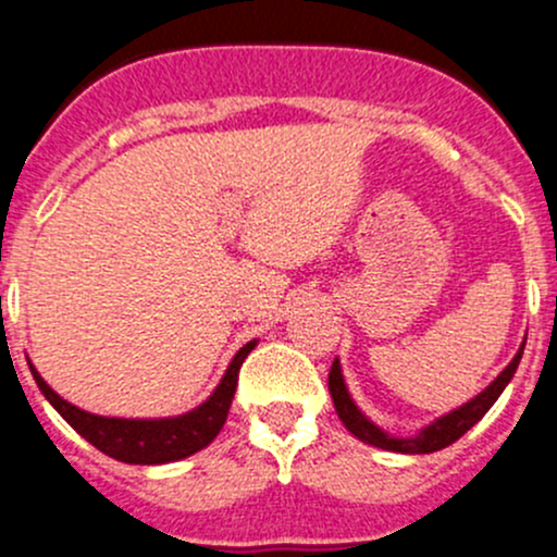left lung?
Returning <instances> with one entry per match:
<instances>
[{
    "label": "left lung",
    "instance_id": "1",
    "mask_svg": "<svg viewBox=\"0 0 557 557\" xmlns=\"http://www.w3.org/2000/svg\"><path fill=\"white\" fill-rule=\"evenodd\" d=\"M522 347H525V342L520 345L518 356L509 361V367L504 369L502 374H498L496 380H493L491 385L485 387L482 393H476L471 401L460 404L458 409H453V412L442 414V418H436L434 423H429L425 429H420L414 436H393L387 434V431L380 429V425H374L372 420L367 418V414L361 412V409L356 407V401H352L350 391H347L345 385V377H342V367H339V358H336L334 363H331V372H329V391H331V398H334V409L336 414H339V420L345 423V429L350 431L352 436H358L361 442H367V445L372 447H380V450H391V453H404V455H425V453H436L442 450V447L453 445V442H458L460 436L466 434V431L471 429V425H476L482 420V414L487 412V409L496 404V398L502 396L504 387L509 385V380L515 377V372H518V363L522 358Z\"/></svg>",
    "mask_w": 557,
    "mask_h": 557
}]
</instances>
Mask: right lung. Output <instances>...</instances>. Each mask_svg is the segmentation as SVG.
Instances as JSON below:
<instances>
[{
    "label": "right lung",
    "instance_id": "1",
    "mask_svg": "<svg viewBox=\"0 0 557 557\" xmlns=\"http://www.w3.org/2000/svg\"><path fill=\"white\" fill-rule=\"evenodd\" d=\"M258 342H247L239 347L237 356L228 363L226 374L221 377L212 396L205 404H199L190 412L177 414V418H102V414H91L86 409L75 407V404L64 401L59 393L53 391L39 372L29 363L35 383L42 396L53 404L55 412L77 431L86 442H91L97 450H102L110 458L121 460V463H137V466H159L172 463V460H183L188 455L205 450L218 434H221L223 423L228 418V407H232L234 391H237L239 367Z\"/></svg>",
    "mask_w": 557,
    "mask_h": 557
}]
</instances>
